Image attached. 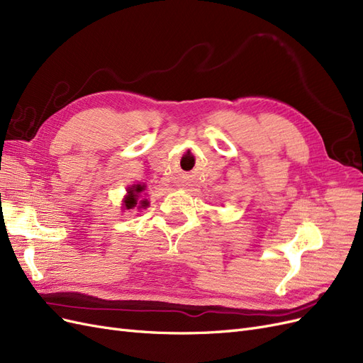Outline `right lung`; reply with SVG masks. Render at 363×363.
Here are the masks:
<instances>
[{
	"label": "right lung",
	"mask_w": 363,
	"mask_h": 363,
	"mask_svg": "<svg viewBox=\"0 0 363 363\" xmlns=\"http://www.w3.org/2000/svg\"><path fill=\"white\" fill-rule=\"evenodd\" d=\"M145 191V184H133L131 186V188H128L127 189V195L124 196V208H133V207H136L137 204L139 203L140 206H138V208H140V207H147L148 206V200H139V196H140V194Z\"/></svg>",
	"instance_id": "1"
}]
</instances>
